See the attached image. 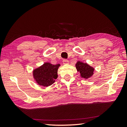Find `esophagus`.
<instances>
[{
	"label": "esophagus",
	"instance_id": "esophagus-1",
	"mask_svg": "<svg viewBox=\"0 0 127 127\" xmlns=\"http://www.w3.org/2000/svg\"><path fill=\"white\" fill-rule=\"evenodd\" d=\"M63 63L64 64H66L69 63V61L68 60H67L66 59H64L63 60Z\"/></svg>",
	"mask_w": 127,
	"mask_h": 127
}]
</instances>
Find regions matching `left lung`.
<instances>
[{
  "label": "left lung",
  "instance_id": "8db88e82",
  "mask_svg": "<svg viewBox=\"0 0 127 127\" xmlns=\"http://www.w3.org/2000/svg\"><path fill=\"white\" fill-rule=\"evenodd\" d=\"M76 68L77 70L80 72L81 76L85 79H88L93 74L94 69L86 63H83L79 61L77 62L76 64Z\"/></svg>",
  "mask_w": 127,
  "mask_h": 127
}]
</instances>
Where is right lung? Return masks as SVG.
<instances>
[{
  "mask_svg": "<svg viewBox=\"0 0 127 127\" xmlns=\"http://www.w3.org/2000/svg\"><path fill=\"white\" fill-rule=\"evenodd\" d=\"M60 64L52 65L49 63H45L39 68L34 70L33 75L34 79L39 85L42 86H49L55 82L57 78V71Z\"/></svg>",
  "mask_w": 127,
  "mask_h": 127,
  "instance_id": "1",
  "label": "right lung"
}]
</instances>
